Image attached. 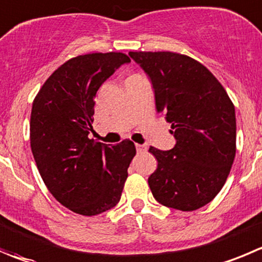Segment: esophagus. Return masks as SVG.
<instances>
[{
    "mask_svg": "<svg viewBox=\"0 0 262 262\" xmlns=\"http://www.w3.org/2000/svg\"><path fill=\"white\" fill-rule=\"evenodd\" d=\"M146 146L145 145H141V144H136V150H138V153H144V151H146Z\"/></svg>",
    "mask_w": 262,
    "mask_h": 262,
    "instance_id": "1",
    "label": "esophagus"
}]
</instances>
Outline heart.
Segmentation results:
<instances>
[{
	"label": "heart",
	"instance_id": "1",
	"mask_svg": "<svg viewBox=\"0 0 262 262\" xmlns=\"http://www.w3.org/2000/svg\"><path fill=\"white\" fill-rule=\"evenodd\" d=\"M134 76H139V74H131V76H129V77H134ZM129 77H128V78H129Z\"/></svg>",
	"mask_w": 262,
	"mask_h": 262
}]
</instances>
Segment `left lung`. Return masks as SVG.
<instances>
[{
	"instance_id": "obj_1",
	"label": "left lung",
	"mask_w": 262,
	"mask_h": 262,
	"mask_svg": "<svg viewBox=\"0 0 262 262\" xmlns=\"http://www.w3.org/2000/svg\"><path fill=\"white\" fill-rule=\"evenodd\" d=\"M150 78L158 113L171 123V150L150 146L157 170L148 183L166 207L194 211L223 189L236 150L233 101L203 64L171 51H131Z\"/></svg>"
}]
</instances>
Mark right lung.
Returning a JSON list of instances; mask_svg holds the SVG:
<instances>
[{"instance_id":"obj_1","label":"right lung","mask_w":262,"mask_h":262,"mask_svg":"<svg viewBox=\"0 0 262 262\" xmlns=\"http://www.w3.org/2000/svg\"><path fill=\"white\" fill-rule=\"evenodd\" d=\"M129 61L114 51L69 59L33 100L29 131L39 175L55 199L79 215H99L118 203L136 154L128 139L114 146L89 139L99 87Z\"/></svg>"}]
</instances>
